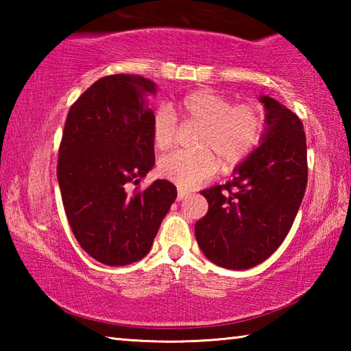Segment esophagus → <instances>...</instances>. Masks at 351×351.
<instances>
[{
    "label": "esophagus",
    "instance_id": "1",
    "mask_svg": "<svg viewBox=\"0 0 351 351\" xmlns=\"http://www.w3.org/2000/svg\"><path fill=\"white\" fill-rule=\"evenodd\" d=\"M190 192H189V190L187 189H184V187H178V199H184V198H186L187 197V195H189Z\"/></svg>",
    "mask_w": 351,
    "mask_h": 351
}]
</instances>
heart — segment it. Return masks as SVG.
<instances>
[{"mask_svg":"<svg viewBox=\"0 0 351 351\" xmlns=\"http://www.w3.org/2000/svg\"><path fill=\"white\" fill-rule=\"evenodd\" d=\"M178 111L187 122L201 123L198 150H176L159 159V175L180 186L192 187L223 169H234L251 154L263 138L265 117L257 105H232L212 90H195L178 102ZM173 112L159 108L152 119V138L159 150H167L176 139Z\"/></svg>","mask_w":351,"mask_h":351,"instance_id":"1","label":"heart"}]
</instances>
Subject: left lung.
Returning a JSON list of instances; mask_svg holds the SVG:
<instances>
[{
	"label": "left lung",
	"mask_w": 351,
	"mask_h": 351,
	"mask_svg": "<svg viewBox=\"0 0 351 351\" xmlns=\"http://www.w3.org/2000/svg\"><path fill=\"white\" fill-rule=\"evenodd\" d=\"M260 147L234 170L232 180L201 192L209 210L195 224L201 251L221 268L247 269L276 252L304 199L308 164L304 125L269 96Z\"/></svg>",
	"instance_id": "1"
}]
</instances>
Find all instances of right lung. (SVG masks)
I'll return each instance as SVG.
<instances>
[{
	"label": "right lung",
	"instance_id": "obj_1",
	"mask_svg": "<svg viewBox=\"0 0 351 351\" xmlns=\"http://www.w3.org/2000/svg\"><path fill=\"white\" fill-rule=\"evenodd\" d=\"M142 75L102 77L69 108L58 148L57 180L74 237L108 266L144 258L176 199V187L156 180L134 189L154 165L153 111Z\"/></svg>",
	"mask_w": 351,
	"mask_h": 351
}]
</instances>
